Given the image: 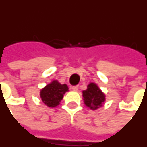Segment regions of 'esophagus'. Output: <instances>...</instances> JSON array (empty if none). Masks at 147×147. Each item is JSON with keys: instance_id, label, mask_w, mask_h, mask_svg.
Wrapping results in <instances>:
<instances>
[{"instance_id": "1", "label": "esophagus", "mask_w": 147, "mask_h": 147, "mask_svg": "<svg viewBox=\"0 0 147 147\" xmlns=\"http://www.w3.org/2000/svg\"><path fill=\"white\" fill-rule=\"evenodd\" d=\"M71 90H74V91H78V90H79V86H72V87H71Z\"/></svg>"}]
</instances>
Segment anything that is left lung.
<instances>
[{
    "label": "left lung",
    "instance_id": "left-lung-1",
    "mask_svg": "<svg viewBox=\"0 0 147 147\" xmlns=\"http://www.w3.org/2000/svg\"><path fill=\"white\" fill-rule=\"evenodd\" d=\"M83 102L85 105L91 110L99 109L104 105L106 96L95 82H90L87 89L82 91Z\"/></svg>",
    "mask_w": 147,
    "mask_h": 147
}]
</instances>
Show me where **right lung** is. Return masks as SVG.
Instances as JSON below:
<instances>
[{
	"mask_svg": "<svg viewBox=\"0 0 147 147\" xmlns=\"http://www.w3.org/2000/svg\"><path fill=\"white\" fill-rule=\"evenodd\" d=\"M68 91L69 90L67 85L61 84L57 80H53L40 90V96L46 106L55 107L59 105L65 93Z\"/></svg>",
	"mask_w": 147,
	"mask_h": 147,
	"instance_id": "1",
	"label": "right lung"
}]
</instances>
